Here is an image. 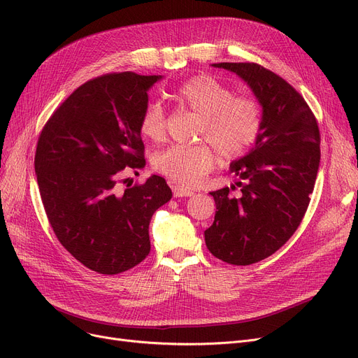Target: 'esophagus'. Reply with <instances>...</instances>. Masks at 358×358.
I'll return each instance as SVG.
<instances>
[{
    "mask_svg": "<svg viewBox=\"0 0 358 358\" xmlns=\"http://www.w3.org/2000/svg\"><path fill=\"white\" fill-rule=\"evenodd\" d=\"M173 194H174V197H192L194 193L192 190L184 189V187L173 185Z\"/></svg>",
    "mask_w": 358,
    "mask_h": 358,
    "instance_id": "obj_1",
    "label": "esophagus"
}]
</instances>
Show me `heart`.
Wrapping results in <instances>:
<instances>
[{
	"label": "heart",
	"mask_w": 358,
	"mask_h": 358,
	"mask_svg": "<svg viewBox=\"0 0 358 358\" xmlns=\"http://www.w3.org/2000/svg\"><path fill=\"white\" fill-rule=\"evenodd\" d=\"M174 99L201 117L197 138L214 146L219 158L231 162L250 152L262 129V108L251 96H235V91L210 75H197L181 84ZM142 135L162 141L166 131L165 110L149 101L141 116ZM216 155L208 145L169 146L155 154V171L180 187L200 184L215 166Z\"/></svg>",
	"instance_id": "1"
}]
</instances>
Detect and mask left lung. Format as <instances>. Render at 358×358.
Wrapping results in <instances>:
<instances>
[{
	"label": "left lung",
	"instance_id": "1",
	"mask_svg": "<svg viewBox=\"0 0 358 358\" xmlns=\"http://www.w3.org/2000/svg\"><path fill=\"white\" fill-rule=\"evenodd\" d=\"M245 81L262 107V129L250 152L231 164L241 181L212 192L215 222L204 231L208 250L234 266H250L280 250L309 206L321 161V135L305 99L258 64L220 62Z\"/></svg>",
	"mask_w": 358,
	"mask_h": 358
}]
</instances>
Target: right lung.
Segmentation results:
<instances>
[{
    "label": "right lung",
    "mask_w": 358,
    "mask_h": 358,
    "mask_svg": "<svg viewBox=\"0 0 358 358\" xmlns=\"http://www.w3.org/2000/svg\"><path fill=\"white\" fill-rule=\"evenodd\" d=\"M161 75L115 72L75 90L43 126L34 171L50 227L87 268L119 274L150 251L149 222L173 193L159 176L120 184L145 166L141 116Z\"/></svg>",
    "instance_id": "right-lung-1"
}]
</instances>
